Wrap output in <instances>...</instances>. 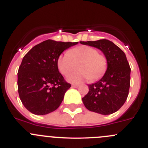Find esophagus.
<instances>
[{"label": "esophagus", "mask_w": 148, "mask_h": 148, "mask_svg": "<svg viewBox=\"0 0 148 148\" xmlns=\"http://www.w3.org/2000/svg\"><path fill=\"white\" fill-rule=\"evenodd\" d=\"M71 87H74V88H77V87H79V84H73L72 85H71Z\"/></svg>", "instance_id": "34e87169"}]
</instances>
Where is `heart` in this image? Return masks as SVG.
<instances>
[{"label":"heart","instance_id":"obj_1","mask_svg":"<svg viewBox=\"0 0 148 148\" xmlns=\"http://www.w3.org/2000/svg\"><path fill=\"white\" fill-rule=\"evenodd\" d=\"M76 65L78 71L67 77V81L71 83H80L88 78L91 81L98 79L106 71L108 63L104 56L88 45H80L69 50L57 59L58 71L64 76L72 72Z\"/></svg>","mask_w":148,"mask_h":148}]
</instances>
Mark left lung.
<instances>
[{
  "label": "left lung",
  "mask_w": 148,
  "mask_h": 148,
  "mask_svg": "<svg viewBox=\"0 0 148 148\" xmlns=\"http://www.w3.org/2000/svg\"><path fill=\"white\" fill-rule=\"evenodd\" d=\"M97 48L107 59V70L99 81L88 84L89 92L82 98L86 108L102 115L119 110L127 100L130 87V67L124 51L113 42L103 39L80 42Z\"/></svg>",
  "instance_id": "left-lung-1"
}]
</instances>
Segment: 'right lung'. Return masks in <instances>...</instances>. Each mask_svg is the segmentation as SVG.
<instances>
[{
	"mask_svg": "<svg viewBox=\"0 0 148 148\" xmlns=\"http://www.w3.org/2000/svg\"><path fill=\"white\" fill-rule=\"evenodd\" d=\"M78 42L47 40L33 47L23 58L18 71V92L24 107L35 115L56 110L71 84L57 67V59Z\"/></svg>",
	"mask_w": 148,
	"mask_h": 148,
	"instance_id": "1",
	"label": "right lung"
}]
</instances>
